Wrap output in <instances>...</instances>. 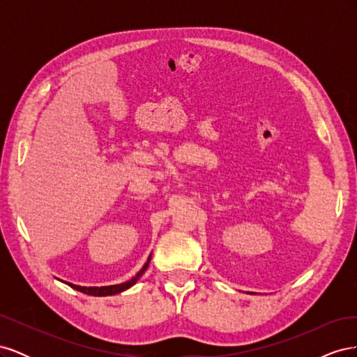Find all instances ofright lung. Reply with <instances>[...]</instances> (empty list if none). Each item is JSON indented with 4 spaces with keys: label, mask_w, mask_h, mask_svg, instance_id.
<instances>
[{
    "label": "right lung",
    "mask_w": 357,
    "mask_h": 357,
    "mask_svg": "<svg viewBox=\"0 0 357 357\" xmlns=\"http://www.w3.org/2000/svg\"><path fill=\"white\" fill-rule=\"evenodd\" d=\"M150 259H152V255L149 256L147 262L144 264V266L139 269V271L131 278L128 280V282L125 283H121V284H113V286H102V287H84V286H77V284H73V283H67L68 286H71L73 289L82 291V294H86V295H92V296H110V295H116V294H121V291L129 289L131 286H134L137 283V280L142 277L144 274V271L147 269L149 264H150Z\"/></svg>",
    "instance_id": "add662e5"
}]
</instances>
